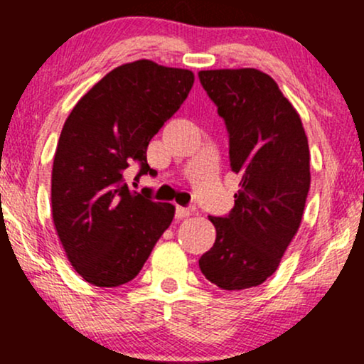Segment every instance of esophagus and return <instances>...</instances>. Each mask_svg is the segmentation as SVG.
<instances>
[{
	"label": "esophagus",
	"mask_w": 364,
	"mask_h": 364,
	"mask_svg": "<svg viewBox=\"0 0 364 364\" xmlns=\"http://www.w3.org/2000/svg\"><path fill=\"white\" fill-rule=\"evenodd\" d=\"M191 214H193V208L176 205V217H178V219H185V217L191 215Z\"/></svg>",
	"instance_id": "obj_1"
}]
</instances>
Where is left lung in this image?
Listing matches in <instances>:
<instances>
[{"label":"left lung","mask_w":364,"mask_h":364,"mask_svg":"<svg viewBox=\"0 0 364 364\" xmlns=\"http://www.w3.org/2000/svg\"><path fill=\"white\" fill-rule=\"evenodd\" d=\"M198 78L225 123L231 169L241 174L232 210L208 215L217 236L198 265L220 289H248L277 270L301 224L308 139L292 104L260 70H205Z\"/></svg>","instance_id":"left-lung-1"}]
</instances>
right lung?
Masks as SVG:
<instances>
[{
  "label": "right lung",
  "instance_id": "add662e5",
  "mask_svg": "<svg viewBox=\"0 0 364 364\" xmlns=\"http://www.w3.org/2000/svg\"><path fill=\"white\" fill-rule=\"evenodd\" d=\"M190 70L149 60L121 65L77 102L53 162V220L73 269L97 287L135 279L174 217L150 188L129 190L127 171L156 176L149 141L193 87Z\"/></svg>",
  "mask_w": 364,
  "mask_h": 364
}]
</instances>
